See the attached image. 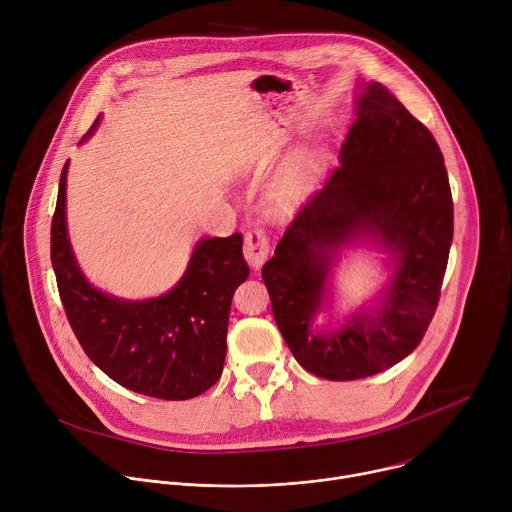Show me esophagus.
<instances>
[{"label": "esophagus", "mask_w": 512, "mask_h": 512, "mask_svg": "<svg viewBox=\"0 0 512 512\" xmlns=\"http://www.w3.org/2000/svg\"><path fill=\"white\" fill-rule=\"evenodd\" d=\"M243 255L253 269H259L269 257V237L263 229H251L245 233Z\"/></svg>", "instance_id": "esophagus-1"}]
</instances>
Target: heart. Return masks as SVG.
Instances as JSON below:
<instances>
[{
  "instance_id": "1",
  "label": "heart",
  "mask_w": 512,
  "mask_h": 512,
  "mask_svg": "<svg viewBox=\"0 0 512 512\" xmlns=\"http://www.w3.org/2000/svg\"><path fill=\"white\" fill-rule=\"evenodd\" d=\"M312 174H314V160L310 156H302L291 164L281 174V180L277 184V196H275L277 206L279 208L296 206L304 198L308 184L312 180Z\"/></svg>"
}]
</instances>
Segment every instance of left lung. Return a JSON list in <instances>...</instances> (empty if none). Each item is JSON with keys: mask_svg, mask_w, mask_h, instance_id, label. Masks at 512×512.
Returning a JSON list of instances; mask_svg holds the SVG:
<instances>
[{"mask_svg": "<svg viewBox=\"0 0 512 512\" xmlns=\"http://www.w3.org/2000/svg\"><path fill=\"white\" fill-rule=\"evenodd\" d=\"M371 236L394 253L384 300L338 331L311 330L329 267L348 242ZM454 237V202L440 145L381 83L356 99L340 168L298 210L263 265L273 318L302 367L328 381L387 371L421 342L440 302Z\"/></svg>", "mask_w": 512, "mask_h": 512, "instance_id": "1", "label": "left lung"}]
</instances>
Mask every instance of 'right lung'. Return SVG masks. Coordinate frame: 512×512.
<instances>
[{"label":"right lung","mask_w":512,"mask_h":512,"mask_svg":"<svg viewBox=\"0 0 512 512\" xmlns=\"http://www.w3.org/2000/svg\"><path fill=\"white\" fill-rule=\"evenodd\" d=\"M66 170L68 162L52 214L50 259L72 332L97 367L129 391L166 401L202 395L221 379L231 300L249 277L243 235L202 239L184 277L160 298L127 302L107 296L85 279L70 249Z\"/></svg>","instance_id":"1"}]
</instances>
